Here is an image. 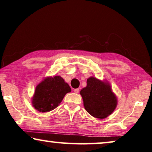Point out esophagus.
Wrapping results in <instances>:
<instances>
[{
  "label": "esophagus",
  "instance_id": "esophagus-1",
  "mask_svg": "<svg viewBox=\"0 0 152 152\" xmlns=\"http://www.w3.org/2000/svg\"><path fill=\"white\" fill-rule=\"evenodd\" d=\"M79 91H80V89H79V88L74 89V92H75V93H79Z\"/></svg>",
  "mask_w": 152,
  "mask_h": 152
}]
</instances>
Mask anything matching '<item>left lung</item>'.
<instances>
[{"mask_svg": "<svg viewBox=\"0 0 152 152\" xmlns=\"http://www.w3.org/2000/svg\"><path fill=\"white\" fill-rule=\"evenodd\" d=\"M86 83V87L80 91L86 110L95 118L107 117L117 105V99L110 85L94 77L88 79Z\"/></svg>", "mask_w": 152, "mask_h": 152, "instance_id": "obj_1", "label": "left lung"}]
</instances>
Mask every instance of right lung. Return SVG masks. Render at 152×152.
Masks as SVG:
<instances>
[{
  "label": "right lung",
  "instance_id": "obj_1",
  "mask_svg": "<svg viewBox=\"0 0 152 152\" xmlns=\"http://www.w3.org/2000/svg\"><path fill=\"white\" fill-rule=\"evenodd\" d=\"M71 91L69 85L60 76L48 77L36 86L32 105L37 110L47 113L58 107Z\"/></svg>",
  "mask_w": 152,
  "mask_h": 152
}]
</instances>
